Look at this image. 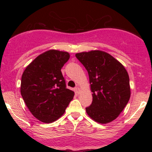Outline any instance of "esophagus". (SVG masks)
<instances>
[{
    "label": "esophagus",
    "instance_id": "obj_1",
    "mask_svg": "<svg viewBox=\"0 0 152 152\" xmlns=\"http://www.w3.org/2000/svg\"><path fill=\"white\" fill-rule=\"evenodd\" d=\"M74 90L76 93H79V92H80V89H79V87H75Z\"/></svg>",
    "mask_w": 152,
    "mask_h": 152
}]
</instances>
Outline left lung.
<instances>
[{"mask_svg":"<svg viewBox=\"0 0 152 152\" xmlns=\"http://www.w3.org/2000/svg\"><path fill=\"white\" fill-rule=\"evenodd\" d=\"M89 75L93 102L86 107L95 121L107 124L117 118L130 99L129 78L125 67L102 50L76 54Z\"/></svg>","mask_w":152,"mask_h":152,"instance_id":"1","label":"left lung"}]
</instances>
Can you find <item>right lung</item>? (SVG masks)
<instances>
[{
    "label": "right lung",
    "instance_id": "1",
    "mask_svg": "<svg viewBox=\"0 0 152 152\" xmlns=\"http://www.w3.org/2000/svg\"><path fill=\"white\" fill-rule=\"evenodd\" d=\"M67 52L49 50L26 67L21 78L20 93L31 114L40 121H55L65 113L74 92L66 88L61 69L68 61Z\"/></svg>",
    "mask_w": 152,
    "mask_h": 152
}]
</instances>
